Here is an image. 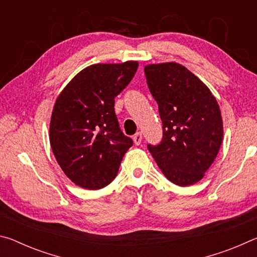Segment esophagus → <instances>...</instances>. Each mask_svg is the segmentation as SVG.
Listing matches in <instances>:
<instances>
[{
	"mask_svg": "<svg viewBox=\"0 0 257 257\" xmlns=\"http://www.w3.org/2000/svg\"><path fill=\"white\" fill-rule=\"evenodd\" d=\"M142 139H143L142 133H137V134L134 135V142H135V144H136V145H141Z\"/></svg>",
	"mask_w": 257,
	"mask_h": 257,
	"instance_id": "34e87169",
	"label": "esophagus"
}]
</instances>
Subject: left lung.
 Here are the masks:
<instances>
[{
	"label": "left lung",
	"mask_w": 257,
	"mask_h": 257,
	"mask_svg": "<svg viewBox=\"0 0 257 257\" xmlns=\"http://www.w3.org/2000/svg\"><path fill=\"white\" fill-rule=\"evenodd\" d=\"M144 71L163 129L162 141L147 149L171 182L193 185L214 162L222 143L216 99L194 73L178 63L151 64Z\"/></svg>",
	"instance_id": "8db88e82"
}]
</instances>
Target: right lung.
I'll list each match as a JSON object with an SVG mask.
<instances>
[{
    "label": "right lung",
    "mask_w": 257,
    "mask_h": 257,
    "mask_svg": "<svg viewBox=\"0 0 257 257\" xmlns=\"http://www.w3.org/2000/svg\"><path fill=\"white\" fill-rule=\"evenodd\" d=\"M138 62L94 64L81 70L56 99L50 124L52 151L69 179L101 189L118 175L133 139L120 129L114 98L137 71Z\"/></svg>",
    "instance_id": "right-lung-1"
}]
</instances>
